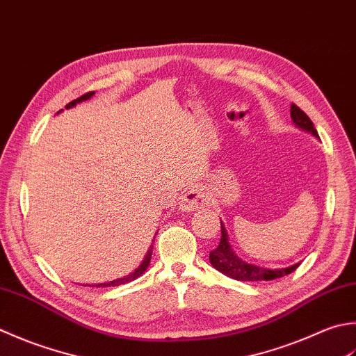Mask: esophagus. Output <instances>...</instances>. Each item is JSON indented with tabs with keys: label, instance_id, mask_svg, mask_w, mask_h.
<instances>
[{
	"label": "esophagus",
	"instance_id": "esophagus-1",
	"mask_svg": "<svg viewBox=\"0 0 356 356\" xmlns=\"http://www.w3.org/2000/svg\"><path fill=\"white\" fill-rule=\"evenodd\" d=\"M207 204L206 193L201 191V188H191L183 198H181V209L183 210H195L198 207H202Z\"/></svg>",
	"mask_w": 356,
	"mask_h": 356
}]
</instances>
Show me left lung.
Wrapping results in <instances>:
<instances>
[{"label":"left lung","mask_w":356,"mask_h":356,"mask_svg":"<svg viewBox=\"0 0 356 356\" xmlns=\"http://www.w3.org/2000/svg\"><path fill=\"white\" fill-rule=\"evenodd\" d=\"M290 117H292V121L300 129L306 130V132H310L314 136H318L316 129L314 126V122L310 121V118L304 113L301 108L292 104L290 106ZM210 264H212L216 270H220L221 273L227 275V277L238 280V281H270V280H277L282 278L286 275L295 272L298 269V266L301 263H296L290 267H286V269H264V267H258L245 263V261L239 259L235 252L230 249V244L227 241V234L226 229H224L222 222H221V239L218 248L213 249L209 255Z\"/></svg>","instance_id":"obj_1"}]
</instances>
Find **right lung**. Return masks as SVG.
Wrapping results in <instances>:
<instances>
[{"label":"right lung","mask_w":356,"mask_h":356,"mask_svg":"<svg viewBox=\"0 0 356 356\" xmlns=\"http://www.w3.org/2000/svg\"><path fill=\"white\" fill-rule=\"evenodd\" d=\"M93 93H95V92H87V93H84V95H81L79 98H76V99H74V101H70V103L66 106V108H70V107H74L76 103H81V101L89 99V98L93 95ZM60 112H61V111H60ZM152 249H154V245H150V249H149V252H147L146 258H144V261L141 263V266L138 267V269H136L134 273H130V275H127V277H124V278H120V280H115V281L101 282V284H97V287H113V286H121V284H126V282H130V281L136 280L138 277H141V275H143L144 272H146L147 266H149V263H150Z\"/></svg>","instance_id":"right-lung-1"}]
</instances>
